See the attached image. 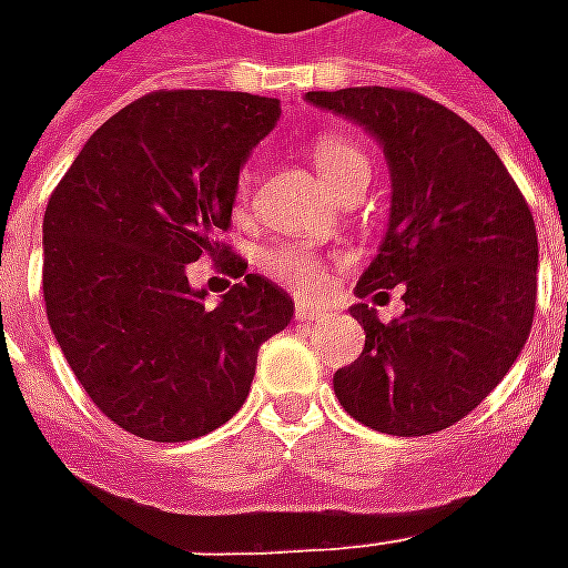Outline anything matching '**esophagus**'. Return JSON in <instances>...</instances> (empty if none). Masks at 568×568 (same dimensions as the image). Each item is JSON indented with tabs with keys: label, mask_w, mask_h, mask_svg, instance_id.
<instances>
[{
	"label": "esophagus",
	"mask_w": 568,
	"mask_h": 568,
	"mask_svg": "<svg viewBox=\"0 0 568 568\" xmlns=\"http://www.w3.org/2000/svg\"><path fill=\"white\" fill-rule=\"evenodd\" d=\"M295 320L297 322H322L325 313L322 310H313L310 304H295Z\"/></svg>",
	"instance_id": "34e87169"
}]
</instances>
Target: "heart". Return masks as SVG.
<instances>
[{
	"label": "heart",
	"mask_w": 568,
	"mask_h": 568,
	"mask_svg": "<svg viewBox=\"0 0 568 568\" xmlns=\"http://www.w3.org/2000/svg\"><path fill=\"white\" fill-rule=\"evenodd\" d=\"M307 151L316 173L322 175V182L332 187L334 194L346 191L353 182L368 179L371 166L365 151L358 149L353 140L341 136V133H320V136H313ZM252 185H255V170L243 166L234 185V206L240 212L248 206ZM264 271L271 273L280 285L297 292V295H313V292H320L322 285H325V261L316 252H307V248H271L264 255Z\"/></svg>",
	"instance_id": "obj_1"
}]
</instances>
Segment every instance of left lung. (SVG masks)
<instances>
[{"label":"left lung","instance_id":"obj_1","mask_svg":"<svg viewBox=\"0 0 568 568\" xmlns=\"http://www.w3.org/2000/svg\"><path fill=\"white\" fill-rule=\"evenodd\" d=\"M307 100L377 136L393 173V212L358 297L362 356L334 374V395L368 428L419 438L459 423L524 349L536 316L538 236L499 154L465 118L405 88L310 91Z\"/></svg>","mask_w":568,"mask_h":568}]
</instances>
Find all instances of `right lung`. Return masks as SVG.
<instances>
[{
	"mask_svg": "<svg viewBox=\"0 0 568 568\" xmlns=\"http://www.w3.org/2000/svg\"><path fill=\"white\" fill-rule=\"evenodd\" d=\"M280 100L154 91L93 133L44 210V310L105 417L145 440H191L234 417L264 341L292 320L283 288L248 273L231 231L240 166ZM210 254L237 283L210 311L186 264Z\"/></svg>",
	"mask_w": 568,
	"mask_h": 568,
	"instance_id": "add662e5",
	"label": "right lung"
}]
</instances>
